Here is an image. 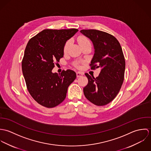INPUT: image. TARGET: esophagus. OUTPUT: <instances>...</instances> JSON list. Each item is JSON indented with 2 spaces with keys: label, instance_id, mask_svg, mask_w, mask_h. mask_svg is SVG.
I'll use <instances>...</instances> for the list:
<instances>
[{
  "label": "esophagus",
  "instance_id": "obj_1",
  "mask_svg": "<svg viewBox=\"0 0 151 151\" xmlns=\"http://www.w3.org/2000/svg\"><path fill=\"white\" fill-rule=\"evenodd\" d=\"M76 74H77V77H82L84 75V73L83 72L78 71V72H77Z\"/></svg>",
  "mask_w": 151,
  "mask_h": 151
}]
</instances>
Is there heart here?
Masks as SVG:
<instances>
[{
	"label": "heart",
	"mask_w": 151,
	"mask_h": 151,
	"mask_svg": "<svg viewBox=\"0 0 151 151\" xmlns=\"http://www.w3.org/2000/svg\"><path fill=\"white\" fill-rule=\"evenodd\" d=\"M77 41L79 43V45H80V46H83L84 45H86L87 44H91V42L89 41V40L86 38L84 36H80L77 39ZM70 45V41H68L66 42V43H65V46H64V48H63V51L65 53H66L69 48Z\"/></svg>",
	"instance_id": "heart-1"
}]
</instances>
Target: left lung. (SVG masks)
<instances>
[{
    "instance_id": "left-lung-1",
    "label": "left lung",
    "mask_w": 151,
    "mask_h": 151,
    "mask_svg": "<svg viewBox=\"0 0 151 151\" xmlns=\"http://www.w3.org/2000/svg\"><path fill=\"white\" fill-rule=\"evenodd\" d=\"M80 32L93 45L95 53L91 68L101 70L96 78L85 74L88 83L83 89L84 95L96 106L106 105L116 98L124 81L126 62L122 48L118 40L107 32L96 29Z\"/></svg>"
}]
</instances>
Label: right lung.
<instances>
[{
  "label": "right lung",
  "mask_w": 151,
  "mask_h": 151,
  "mask_svg": "<svg viewBox=\"0 0 151 151\" xmlns=\"http://www.w3.org/2000/svg\"><path fill=\"white\" fill-rule=\"evenodd\" d=\"M76 28L44 29L31 38L22 60V71L27 88L39 104L47 108L61 104L66 97L68 86L76 78L71 70L53 73L55 63L63 57L67 40L78 32Z\"/></svg>",
  "instance_id": "right-lung-1"
}]
</instances>
